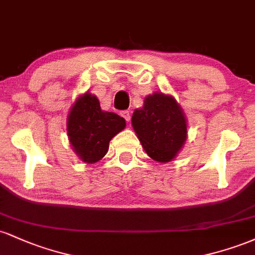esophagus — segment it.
I'll use <instances>...</instances> for the list:
<instances>
[{
	"label": "esophagus",
	"mask_w": 255,
	"mask_h": 255,
	"mask_svg": "<svg viewBox=\"0 0 255 255\" xmlns=\"http://www.w3.org/2000/svg\"><path fill=\"white\" fill-rule=\"evenodd\" d=\"M121 115H122V118H124L127 122H129V121H130V114H129V111H127V110H126V111H122Z\"/></svg>",
	"instance_id": "obj_1"
}]
</instances>
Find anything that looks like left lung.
<instances>
[{
  "mask_svg": "<svg viewBox=\"0 0 255 255\" xmlns=\"http://www.w3.org/2000/svg\"><path fill=\"white\" fill-rule=\"evenodd\" d=\"M131 126L146 153L158 163L171 162L188 136L183 109L163 92L146 96L142 108L134 110Z\"/></svg>",
  "mask_w": 255,
  "mask_h": 255,
  "instance_id": "left-lung-1",
  "label": "left lung"
}]
</instances>
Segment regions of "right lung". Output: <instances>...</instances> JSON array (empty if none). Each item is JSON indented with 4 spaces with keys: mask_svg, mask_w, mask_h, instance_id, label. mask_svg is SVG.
<instances>
[{
    "mask_svg": "<svg viewBox=\"0 0 255 255\" xmlns=\"http://www.w3.org/2000/svg\"><path fill=\"white\" fill-rule=\"evenodd\" d=\"M125 128L126 120L102 110L98 98L89 91L75 99L67 116L69 144L87 164L101 160L109 150L110 140Z\"/></svg>",
    "mask_w": 255,
    "mask_h": 255,
    "instance_id": "right-lung-1",
    "label": "right lung"
}]
</instances>
